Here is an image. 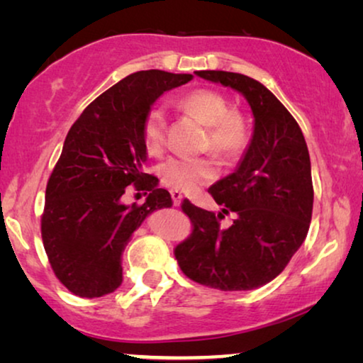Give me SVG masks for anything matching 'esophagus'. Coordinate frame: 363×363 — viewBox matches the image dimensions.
<instances>
[{
    "instance_id": "esophagus-1",
    "label": "esophagus",
    "mask_w": 363,
    "mask_h": 363,
    "mask_svg": "<svg viewBox=\"0 0 363 363\" xmlns=\"http://www.w3.org/2000/svg\"><path fill=\"white\" fill-rule=\"evenodd\" d=\"M172 200H173V205L180 206V203L183 200V195L178 190H172Z\"/></svg>"
}]
</instances>
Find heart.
<instances>
[{"instance_id": "b5f03b06", "label": "heart", "mask_w": 363, "mask_h": 363, "mask_svg": "<svg viewBox=\"0 0 363 363\" xmlns=\"http://www.w3.org/2000/svg\"><path fill=\"white\" fill-rule=\"evenodd\" d=\"M177 108L196 117L206 125L203 150L223 157L236 155L246 145L247 127L240 112L231 111L230 101L213 89H195L177 99ZM142 142L150 155H160L167 145V116L160 107L148 108L142 121ZM216 162L211 157H170L158 168L160 182L178 191H196L215 180Z\"/></svg>"}]
</instances>
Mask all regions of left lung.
I'll list each match as a JSON object with an SVG mask.
<instances>
[{
    "instance_id": "1",
    "label": "left lung",
    "mask_w": 363,
    "mask_h": 363,
    "mask_svg": "<svg viewBox=\"0 0 363 363\" xmlns=\"http://www.w3.org/2000/svg\"><path fill=\"white\" fill-rule=\"evenodd\" d=\"M241 92L255 116L250 147L235 173L210 190L221 213L185 200L191 235L175 247L183 274L220 291H250L279 276L309 231L314 203L311 158L296 118L261 82L238 72L200 71ZM237 220L221 228L225 214Z\"/></svg>"
}]
</instances>
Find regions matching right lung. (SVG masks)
<instances>
[{"label":"right lung","mask_w":363,"mask_h":363,"mask_svg":"<svg viewBox=\"0 0 363 363\" xmlns=\"http://www.w3.org/2000/svg\"><path fill=\"white\" fill-rule=\"evenodd\" d=\"M191 74L138 71L84 108L67 132L48 180L41 236L54 274L72 294L101 297L122 284V252L133 231L170 193L145 173L142 121L163 92ZM149 196L143 206L121 201L127 186Z\"/></svg>","instance_id":"add662e5"}]
</instances>
